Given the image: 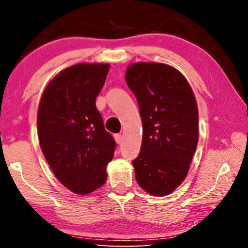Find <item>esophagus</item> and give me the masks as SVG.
Returning <instances> with one entry per match:
<instances>
[{
    "mask_svg": "<svg viewBox=\"0 0 248 248\" xmlns=\"http://www.w3.org/2000/svg\"><path fill=\"white\" fill-rule=\"evenodd\" d=\"M115 140L118 144H120L121 142H123V137H121V134H115Z\"/></svg>",
    "mask_w": 248,
    "mask_h": 248,
    "instance_id": "1",
    "label": "esophagus"
}]
</instances>
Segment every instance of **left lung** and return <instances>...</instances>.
Returning <instances> with one entry per match:
<instances>
[{
  "label": "left lung",
  "instance_id": "obj_1",
  "mask_svg": "<svg viewBox=\"0 0 248 248\" xmlns=\"http://www.w3.org/2000/svg\"><path fill=\"white\" fill-rule=\"evenodd\" d=\"M125 82L136 95L143 127L132 161L139 186L153 196L174 191L189 170L198 144V107L187 79L173 66L138 62Z\"/></svg>",
  "mask_w": 248,
  "mask_h": 248
}]
</instances>
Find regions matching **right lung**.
<instances>
[{"mask_svg":"<svg viewBox=\"0 0 248 248\" xmlns=\"http://www.w3.org/2000/svg\"><path fill=\"white\" fill-rule=\"evenodd\" d=\"M109 64L79 63L57 74L41 96L37 128L45 158L69 190L87 195L105 184L116 142L96 108Z\"/></svg>","mask_w":248,"mask_h":248,"instance_id":"obj_1","label":"right lung"}]
</instances>
